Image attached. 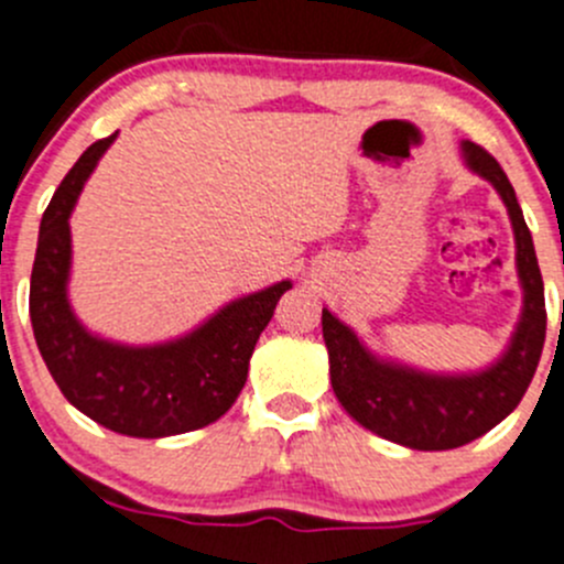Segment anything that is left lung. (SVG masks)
<instances>
[{"mask_svg": "<svg viewBox=\"0 0 564 564\" xmlns=\"http://www.w3.org/2000/svg\"><path fill=\"white\" fill-rule=\"evenodd\" d=\"M462 155L476 175L501 194L514 230V264L523 286V314L496 365L462 376H436L378 359L365 341L323 308L330 387L345 412L372 434L414 451H451L496 429L514 412L534 378L545 341V294L534 241L501 163L484 147L462 141Z\"/></svg>", "mask_w": 564, "mask_h": 564, "instance_id": "left-lung-1", "label": "left lung"}]
</instances>
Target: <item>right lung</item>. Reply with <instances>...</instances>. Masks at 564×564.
Returning <instances> with one entry per match:
<instances>
[{
  "label": "right lung",
  "mask_w": 564,
  "mask_h": 564,
  "mask_svg": "<svg viewBox=\"0 0 564 564\" xmlns=\"http://www.w3.org/2000/svg\"><path fill=\"white\" fill-rule=\"evenodd\" d=\"M116 133L77 158L44 210L30 278V319L63 398L105 429L141 440L186 434L223 417L239 398L256 341L292 281L245 294L199 328L161 345H119L91 334L68 306V217Z\"/></svg>",
  "instance_id": "right-lung-1"
}]
</instances>
